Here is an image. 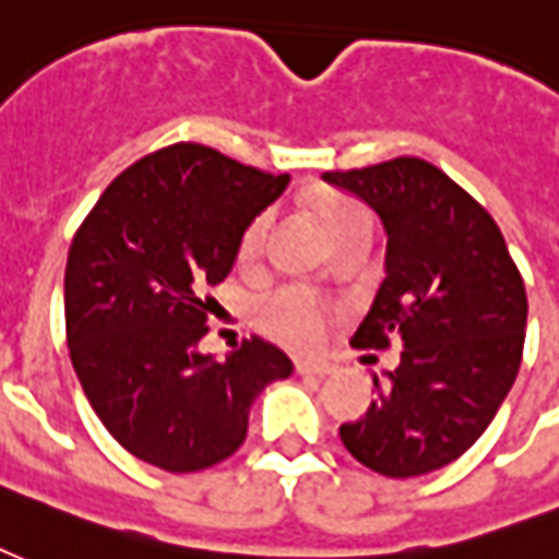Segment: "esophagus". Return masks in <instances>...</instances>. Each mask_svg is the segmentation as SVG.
<instances>
[{
  "label": "esophagus",
  "instance_id": "obj_1",
  "mask_svg": "<svg viewBox=\"0 0 559 559\" xmlns=\"http://www.w3.org/2000/svg\"><path fill=\"white\" fill-rule=\"evenodd\" d=\"M296 370H299L301 376H329L334 370L332 364L329 361H320V358H301V361H296Z\"/></svg>",
  "mask_w": 559,
  "mask_h": 559
}]
</instances>
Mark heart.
Segmentation results:
<instances>
[{"label":"heart","mask_w":559,"mask_h":559,"mask_svg":"<svg viewBox=\"0 0 559 559\" xmlns=\"http://www.w3.org/2000/svg\"><path fill=\"white\" fill-rule=\"evenodd\" d=\"M367 218L361 206L346 201V198H322L320 201V222L325 234L332 237L341 227L353 225ZM269 216L260 213L248 222L239 239V254L242 258H254L263 246L266 237ZM258 322L260 329L272 334L275 341L296 346V349H311L322 341L325 334V322H329V305L317 296V293L305 290V287H281V290L269 293L258 301Z\"/></svg>","instance_id":"1"}]
</instances>
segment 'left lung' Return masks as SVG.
Instances as JSON below:
<instances>
[{"mask_svg": "<svg viewBox=\"0 0 559 559\" xmlns=\"http://www.w3.org/2000/svg\"><path fill=\"white\" fill-rule=\"evenodd\" d=\"M382 218L384 281L353 334L358 349L400 341L394 370L341 441L384 477H420L477 441L522 367L527 296L495 218L417 156L329 171Z\"/></svg>", "mask_w": 559, "mask_h": 559, "instance_id": "8db88e82", "label": "left lung"}]
</instances>
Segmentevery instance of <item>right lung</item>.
<instances>
[{
    "instance_id": "right-lung-1",
    "label": "right lung",
    "mask_w": 559,
    "mask_h": 559,
    "mask_svg": "<svg viewBox=\"0 0 559 559\" xmlns=\"http://www.w3.org/2000/svg\"><path fill=\"white\" fill-rule=\"evenodd\" d=\"M287 183L180 142L115 177L73 237L70 361L103 427L147 465L189 474L227 459L260 391L293 373L260 337L225 361L198 349L213 305L204 290L230 275L242 230Z\"/></svg>"
}]
</instances>
